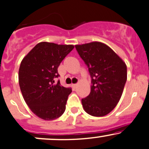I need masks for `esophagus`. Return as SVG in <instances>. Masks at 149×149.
Segmentation results:
<instances>
[{"instance_id":"obj_1","label":"esophagus","mask_w":149,"mask_h":149,"mask_svg":"<svg viewBox=\"0 0 149 149\" xmlns=\"http://www.w3.org/2000/svg\"><path fill=\"white\" fill-rule=\"evenodd\" d=\"M77 86H78L77 84H72V87L74 88V89H75V88H76V87H77Z\"/></svg>"}]
</instances>
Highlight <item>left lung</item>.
I'll return each mask as SVG.
<instances>
[{
    "label": "left lung",
    "instance_id": "8db88e82",
    "mask_svg": "<svg viewBox=\"0 0 149 149\" xmlns=\"http://www.w3.org/2000/svg\"><path fill=\"white\" fill-rule=\"evenodd\" d=\"M75 47L91 77V93L81 100L83 109L94 117H103L113 110L120 101L127 78V66L102 42Z\"/></svg>",
    "mask_w": 149,
    "mask_h": 149
}]
</instances>
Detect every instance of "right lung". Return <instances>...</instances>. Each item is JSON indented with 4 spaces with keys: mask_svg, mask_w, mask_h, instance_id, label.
<instances>
[{
    "mask_svg": "<svg viewBox=\"0 0 149 149\" xmlns=\"http://www.w3.org/2000/svg\"><path fill=\"white\" fill-rule=\"evenodd\" d=\"M74 48L73 45L40 42L24 57L19 68V85L23 98L32 112L45 120L61 117L71 88L54 83L58 67Z\"/></svg>",
    "mask_w": 149,
    "mask_h": 149,
    "instance_id": "add662e5",
    "label": "right lung"
}]
</instances>
